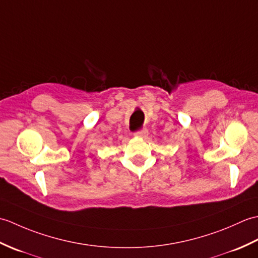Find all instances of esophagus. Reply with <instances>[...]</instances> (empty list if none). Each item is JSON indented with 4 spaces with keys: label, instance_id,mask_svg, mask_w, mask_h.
Returning a JSON list of instances; mask_svg holds the SVG:
<instances>
[{
    "label": "esophagus",
    "instance_id": "1",
    "mask_svg": "<svg viewBox=\"0 0 258 258\" xmlns=\"http://www.w3.org/2000/svg\"><path fill=\"white\" fill-rule=\"evenodd\" d=\"M134 135L138 136V138H145V136L147 135V130L146 128H141L139 131H136Z\"/></svg>",
    "mask_w": 258,
    "mask_h": 258
}]
</instances>
